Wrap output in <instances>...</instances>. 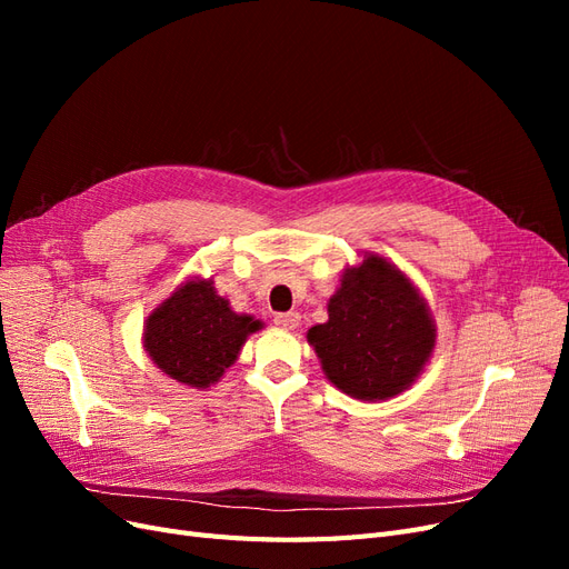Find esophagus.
I'll use <instances>...</instances> for the list:
<instances>
[{
  "label": "esophagus",
  "instance_id": "34e87169",
  "mask_svg": "<svg viewBox=\"0 0 569 569\" xmlns=\"http://www.w3.org/2000/svg\"><path fill=\"white\" fill-rule=\"evenodd\" d=\"M299 322H301V316H299V313H295V311H289V313H278V316H274V325L282 327V330H297Z\"/></svg>",
  "mask_w": 569,
  "mask_h": 569
}]
</instances>
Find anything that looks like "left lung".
<instances>
[{
	"label": "left lung",
	"mask_w": 569,
	"mask_h": 569,
	"mask_svg": "<svg viewBox=\"0 0 569 569\" xmlns=\"http://www.w3.org/2000/svg\"><path fill=\"white\" fill-rule=\"evenodd\" d=\"M327 316L306 339L327 380L360 401H387L412 387L437 347L420 289L380 253L347 266Z\"/></svg>",
	"instance_id": "obj_1"
}]
</instances>
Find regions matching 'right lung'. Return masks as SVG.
I'll list each match as a JSON object with an SVG mask.
<instances>
[{
	"mask_svg": "<svg viewBox=\"0 0 569 569\" xmlns=\"http://www.w3.org/2000/svg\"><path fill=\"white\" fill-rule=\"evenodd\" d=\"M261 327L253 316L232 311L230 301L216 291L213 278H189L144 320L142 343L170 380L209 389Z\"/></svg>",
	"mask_w": 569,
	"mask_h": 569,
	"instance_id": "right-lung-1",
	"label": "right lung"
}]
</instances>
